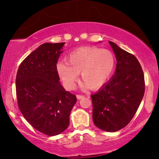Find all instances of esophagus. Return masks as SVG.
Here are the masks:
<instances>
[{
  "label": "esophagus",
  "mask_w": 159,
  "mask_h": 159,
  "mask_svg": "<svg viewBox=\"0 0 159 159\" xmlns=\"http://www.w3.org/2000/svg\"><path fill=\"white\" fill-rule=\"evenodd\" d=\"M77 99H82V98H84V95H77Z\"/></svg>",
  "instance_id": "34e87169"
}]
</instances>
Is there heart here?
<instances>
[{
    "instance_id": "1",
    "label": "heart",
    "mask_w": 159,
    "mask_h": 159,
    "mask_svg": "<svg viewBox=\"0 0 159 159\" xmlns=\"http://www.w3.org/2000/svg\"><path fill=\"white\" fill-rule=\"evenodd\" d=\"M66 60L68 63L61 61L57 69L68 90L75 87L79 73L88 87L100 88L111 76L116 65L115 56L111 51L96 47L78 48L69 53Z\"/></svg>"
}]
</instances>
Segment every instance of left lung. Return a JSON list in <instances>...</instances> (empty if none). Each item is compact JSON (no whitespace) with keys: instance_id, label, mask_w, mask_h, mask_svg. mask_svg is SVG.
Listing matches in <instances>:
<instances>
[{"instance_id":"8db88e82","label":"left lung","mask_w":159,"mask_h":159,"mask_svg":"<svg viewBox=\"0 0 159 159\" xmlns=\"http://www.w3.org/2000/svg\"><path fill=\"white\" fill-rule=\"evenodd\" d=\"M109 44L117 60L115 74L91 98L94 124L111 133L130 122L143 98L145 83L138 59L114 43Z\"/></svg>"}]
</instances>
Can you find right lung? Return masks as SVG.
Listing matches in <instances>:
<instances>
[{"mask_svg": "<svg viewBox=\"0 0 159 159\" xmlns=\"http://www.w3.org/2000/svg\"><path fill=\"white\" fill-rule=\"evenodd\" d=\"M64 43H43L19 66L16 76L17 104L25 119L48 136L62 133L77 101L61 85L57 63Z\"/></svg>", "mask_w": 159, "mask_h": 159, "instance_id": "1", "label": "right lung"}]
</instances>
